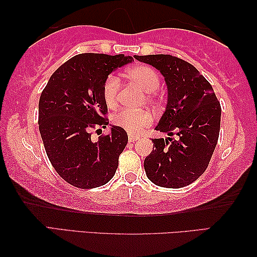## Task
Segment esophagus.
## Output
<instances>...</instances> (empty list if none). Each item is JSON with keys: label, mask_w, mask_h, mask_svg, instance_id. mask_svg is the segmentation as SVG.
Segmentation results:
<instances>
[{"label": "esophagus", "mask_w": 257, "mask_h": 257, "mask_svg": "<svg viewBox=\"0 0 257 257\" xmlns=\"http://www.w3.org/2000/svg\"><path fill=\"white\" fill-rule=\"evenodd\" d=\"M137 140H138V137L133 136V134H128V141L130 142H134V141H137Z\"/></svg>", "instance_id": "1"}]
</instances>
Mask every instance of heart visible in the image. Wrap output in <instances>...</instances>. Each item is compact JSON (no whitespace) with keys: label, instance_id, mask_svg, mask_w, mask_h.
Returning <instances> with one entry per match:
<instances>
[{"label":"heart","instance_id":"1","mask_svg":"<svg viewBox=\"0 0 257 257\" xmlns=\"http://www.w3.org/2000/svg\"><path fill=\"white\" fill-rule=\"evenodd\" d=\"M126 77L130 81L136 83L142 90L147 92L149 101L156 100V94L154 93L159 85L161 78L156 70L151 67L139 65L126 70ZM120 89V82L115 75H109L104 79L102 85V96L108 107H113L118 100V92ZM154 121V116L149 110H128L123 109L112 116V123L118 127H121L130 134H137L142 131V128Z\"/></svg>","mask_w":257,"mask_h":257}]
</instances>
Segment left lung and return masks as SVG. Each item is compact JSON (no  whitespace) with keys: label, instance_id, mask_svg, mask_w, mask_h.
<instances>
[{"label":"left lung","instance_id":"1","mask_svg":"<svg viewBox=\"0 0 257 257\" xmlns=\"http://www.w3.org/2000/svg\"><path fill=\"white\" fill-rule=\"evenodd\" d=\"M154 66L165 77L167 106L156 131L178 139H154L145 159L151 182L164 188H183L207 168L215 149L221 124V104L209 82L195 67L170 54L134 56Z\"/></svg>","mask_w":257,"mask_h":257}]
</instances>
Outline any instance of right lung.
<instances>
[{"label":"right lung","instance_id":"right-lung-1","mask_svg":"<svg viewBox=\"0 0 257 257\" xmlns=\"http://www.w3.org/2000/svg\"><path fill=\"white\" fill-rule=\"evenodd\" d=\"M132 60L124 54H77L54 71L42 92L39 128L46 155L57 173L71 186L101 187L116 173L127 133L112 126L110 133L100 136L96 142L91 134L109 124L102 96L104 79Z\"/></svg>","mask_w":257,"mask_h":257}]
</instances>
